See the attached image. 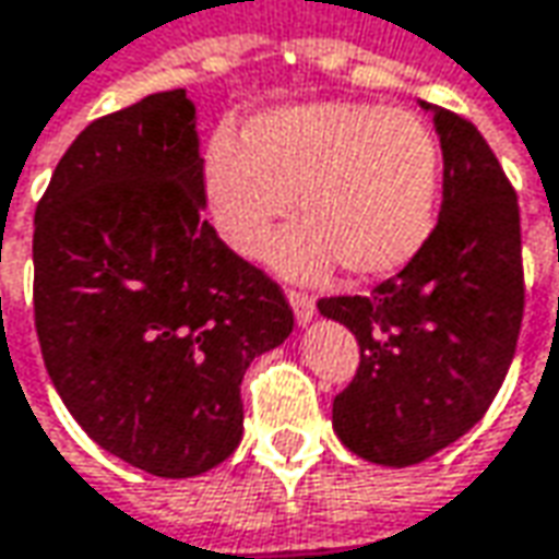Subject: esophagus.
I'll list each match as a JSON object with an SVG mask.
<instances>
[{
  "instance_id": "esophagus-1",
  "label": "esophagus",
  "mask_w": 559,
  "mask_h": 559,
  "mask_svg": "<svg viewBox=\"0 0 559 559\" xmlns=\"http://www.w3.org/2000/svg\"><path fill=\"white\" fill-rule=\"evenodd\" d=\"M287 299L294 306V316H297L299 324H309L312 316H316V299L309 297V294H302V290H287Z\"/></svg>"
}]
</instances>
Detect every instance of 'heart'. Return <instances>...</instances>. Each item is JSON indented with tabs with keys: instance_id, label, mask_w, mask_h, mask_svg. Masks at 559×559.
<instances>
[{
	"instance_id": "1",
	"label": "heart",
	"mask_w": 559,
	"mask_h": 559,
	"mask_svg": "<svg viewBox=\"0 0 559 559\" xmlns=\"http://www.w3.org/2000/svg\"><path fill=\"white\" fill-rule=\"evenodd\" d=\"M439 176V142L420 117L346 102L265 110L241 142L219 132L203 160L213 222L238 253H257L297 194L306 225L272 253L287 275L334 260L356 278L405 269L433 231Z\"/></svg>"
}]
</instances>
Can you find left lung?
<instances>
[{"instance_id": "left-lung-1", "label": "left lung", "mask_w": 559, "mask_h": 559, "mask_svg": "<svg viewBox=\"0 0 559 559\" xmlns=\"http://www.w3.org/2000/svg\"><path fill=\"white\" fill-rule=\"evenodd\" d=\"M439 222L371 297H324L318 312L356 334L361 361L334 399V430L358 457L412 467L471 430L508 374L523 321L520 206L479 129L445 107Z\"/></svg>"}]
</instances>
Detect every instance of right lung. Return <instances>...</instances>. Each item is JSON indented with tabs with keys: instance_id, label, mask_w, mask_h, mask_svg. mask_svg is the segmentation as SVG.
<instances>
[{
	"instance_id": "right-lung-1",
	"label": "right lung",
	"mask_w": 559,
	"mask_h": 559,
	"mask_svg": "<svg viewBox=\"0 0 559 559\" xmlns=\"http://www.w3.org/2000/svg\"><path fill=\"white\" fill-rule=\"evenodd\" d=\"M203 160L185 88L88 123L36 206L33 312L76 424L139 471L185 479L243 433L241 380L294 312L203 219Z\"/></svg>"
}]
</instances>
